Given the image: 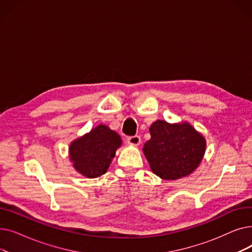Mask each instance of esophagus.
I'll return each instance as SVG.
<instances>
[{
    "mask_svg": "<svg viewBox=\"0 0 252 252\" xmlns=\"http://www.w3.org/2000/svg\"><path fill=\"white\" fill-rule=\"evenodd\" d=\"M127 143L130 144V145H135V146H137V145H139L141 143V138L139 136H130L127 138Z\"/></svg>",
    "mask_w": 252,
    "mask_h": 252,
    "instance_id": "1",
    "label": "esophagus"
}]
</instances>
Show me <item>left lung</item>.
Here are the masks:
<instances>
[{
	"instance_id": "obj_1",
	"label": "left lung",
	"mask_w": 252,
	"mask_h": 252,
	"mask_svg": "<svg viewBox=\"0 0 252 252\" xmlns=\"http://www.w3.org/2000/svg\"><path fill=\"white\" fill-rule=\"evenodd\" d=\"M143 151L153 173L163 180H178L199 165L205 152L204 138L187 123L169 125L157 121Z\"/></svg>"
}]
</instances>
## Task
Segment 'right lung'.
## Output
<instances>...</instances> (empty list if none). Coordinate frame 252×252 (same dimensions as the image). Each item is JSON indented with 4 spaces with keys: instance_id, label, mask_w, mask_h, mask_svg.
Returning a JSON list of instances; mask_svg holds the SVG:
<instances>
[{
    "instance_id": "add662e5",
    "label": "right lung",
    "mask_w": 252,
    "mask_h": 252,
    "mask_svg": "<svg viewBox=\"0 0 252 252\" xmlns=\"http://www.w3.org/2000/svg\"><path fill=\"white\" fill-rule=\"evenodd\" d=\"M122 139L106 126H98L70 145V158L77 171L97 178L107 171Z\"/></svg>"
}]
</instances>
